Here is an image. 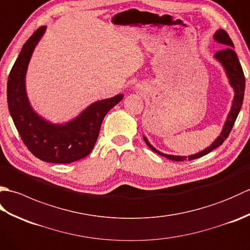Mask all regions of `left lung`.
<instances>
[{"label":"left lung","mask_w":250,"mask_h":250,"mask_svg":"<svg viewBox=\"0 0 250 250\" xmlns=\"http://www.w3.org/2000/svg\"><path fill=\"white\" fill-rule=\"evenodd\" d=\"M214 40L221 45L227 46L226 48H224L220 51H217L214 55L215 59L218 61L220 64L224 67V70L226 72V75L229 79V83L230 86L234 90V98H233L232 101V106L231 109L229 111V114L227 116V119L225 121L224 128H222L219 136L211 143V144L206 147L205 149L199 151L198 153H194V155H190V156H174V155H167V153H163L161 151H159L153 147L148 140L146 139V136L144 135V141L147 144V146L150 148L152 151L157 152L158 155L166 157L169 160L173 161H184V160H193V159H198L203 157L207 153H209L211 150L216 149L217 147H219L222 143L225 142V140L229 136L230 132L233 128V125L236 120V117L240 113L242 104H243V99H244V92H245V76H244V72L243 68L241 66V63L237 59V56L234 51V45H233L232 41L230 39V36L228 35L227 32L222 29L217 30L214 34Z\"/></svg>","instance_id":"1"}]
</instances>
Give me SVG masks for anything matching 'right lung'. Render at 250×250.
Returning a JSON list of instances; mask_svg holds the SVG:
<instances>
[{
	"label": "right lung",
	"mask_w": 250,
	"mask_h": 250,
	"mask_svg": "<svg viewBox=\"0 0 250 250\" xmlns=\"http://www.w3.org/2000/svg\"><path fill=\"white\" fill-rule=\"evenodd\" d=\"M46 28V25L41 26L25 42L9 73L8 109L21 140L36 158L50 163H71L91 152L104 117L124 99V94L90 104L65 124H52L37 114L26 94L25 75L32 54Z\"/></svg>",
	"instance_id": "add662e5"
}]
</instances>
